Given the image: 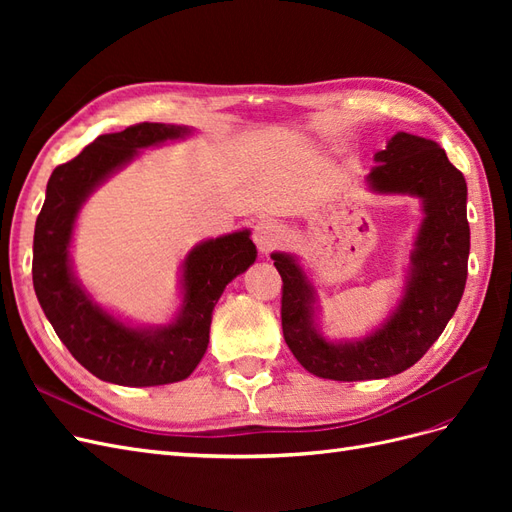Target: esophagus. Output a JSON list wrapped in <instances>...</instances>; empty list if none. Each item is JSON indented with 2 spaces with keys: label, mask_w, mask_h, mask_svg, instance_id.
Masks as SVG:
<instances>
[{
  "label": "esophagus",
  "mask_w": 512,
  "mask_h": 512,
  "mask_svg": "<svg viewBox=\"0 0 512 512\" xmlns=\"http://www.w3.org/2000/svg\"><path fill=\"white\" fill-rule=\"evenodd\" d=\"M284 239V228L273 220H262L254 228V241L262 254H269Z\"/></svg>",
  "instance_id": "esophagus-1"
}]
</instances>
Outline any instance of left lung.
I'll list each match as a JSON object with an SVG mask.
<instances>
[{
	"instance_id": "1",
	"label": "left lung",
	"mask_w": 512,
	"mask_h": 512,
	"mask_svg": "<svg viewBox=\"0 0 512 512\" xmlns=\"http://www.w3.org/2000/svg\"><path fill=\"white\" fill-rule=\"evenodd\" d=\"M365 177L371 192L421 200L418 224L406 271L404 292L380 327L361 339L329 342L318 329V292L299 258L273 252L282 275V329L290 352L309 374L356 382L401 374L442 335L461 301L468 277L470 226L468 185L448 162L444 149L423 136L397 132L374 156Z\"/></svg>"
}]
</instances>
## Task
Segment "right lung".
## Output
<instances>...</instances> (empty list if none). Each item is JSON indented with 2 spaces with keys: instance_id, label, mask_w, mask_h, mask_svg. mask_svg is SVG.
Listing matches in <instances>:
<instances>
[{
  "instance_id": "1",
  "label": "right lung",
  "mask_w": 512,
  "mask_h": 512,
  "mask_svg": "<svg viewBox=\"0 0 512 512\" xmlns=\"http://www.w3.org/2000/svg\"><path fill=\"white\" fill-rule=\"evenodd\" d=\"M194 130L136 123L102 134L53 170L34 232V290L57 337L87 371L121 386H158L188 378L209 344L213 307L228 282L256 260L250 230L194 245L181 265V307L168 324L136 327L104 309L74 275L70 245L85 200L141 149L181 141Z\"/></svg>"
}]
</instances>
